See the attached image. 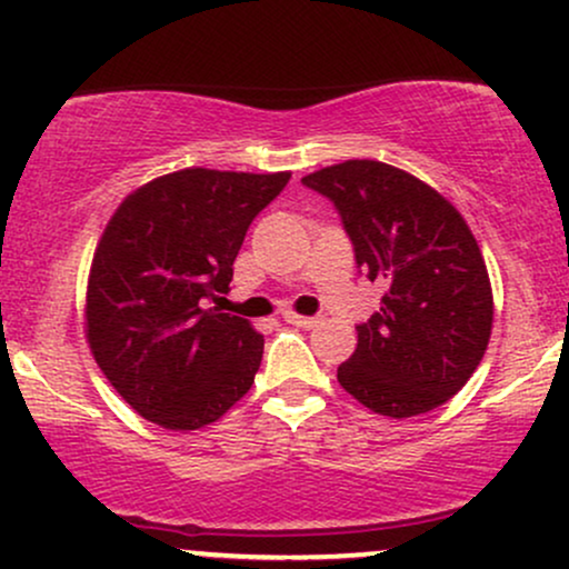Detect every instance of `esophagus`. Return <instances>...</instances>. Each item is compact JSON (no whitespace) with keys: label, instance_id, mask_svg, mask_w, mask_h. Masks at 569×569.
<instances>
[{"label":"esophagus","instance_id":"obj_1","mask_svg":"<svg viewBox=\"0 0 569 569\" xmlns=\"http://www.w3.org/2000/svg\"><path fill=\"white\" fill-rule=\"evenodd\" d=\"M283 318L293 326H299V329H312V326L321 323V318L318 316H297V312H283Z\"/></svg>","mask_w":569,"mask_h":569}]
</instances>
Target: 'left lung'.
<instances>
[{
  "label": "left lung",
  "instance_id": "1",
  "mask_svg": "<svg viewBox=\"0 0 569 569\" xmlns=\"http://www.w3.org/2000/svg\"><path fill=\"white\" fill-rule=\"evenodd\" d=\"M337 206L380 312L358 326V348L337 380L375 415H426L462 388L492 335V283L462 213L401 168L345 160L305 176Z\"/></svg>",
  "mask_w": 569,
  "mask_h": 569
}]
</instances>
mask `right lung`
<instances>
[{
  "label": "right lung",
  "mask_w": 569,
  "mask_h": 569,
  "mask_svg": "<svg viewBox=\"0 0 569 569\" xmlns=\"http://www.w3.org/2000/svg\"><path fill=\"white\" fill-rule=\"evenodd\" d=\"M289 179L184 168L133 189L107 221L84 291V339L143 420L198 430L251 390L264 337L208 299L230 291L248 224Z\"/></svg>",
  "instance_id": "obj_1"
}]
</instances>
